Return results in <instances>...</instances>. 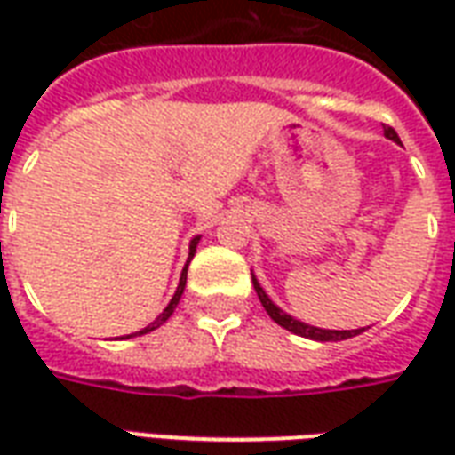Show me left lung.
<instances>
[{"mask_svg": "<svg viewBox=\"0 0 455 455\" xmlns=\"http://www.w3.org/2000/svg\"><path fill=\"white\" fill-rule=\"evenodd\" d=\"M385 136L390 140H395V143H400V136H397V131L392 129V126H385ZM253 287H256L258 292V299H260V305L266 307V312L270 315V319L275 322V324H280L283 329H287V331H292V334L297 336H305V339H312V341H343V339H351V336H358L361 331H365V329H351V331H336V329H319V326H309L305 324V322H299V319H295V316H290L287 312H283L280 307L270 299V297L266 295V290L260 287V283H258V277L253 275Z\"/></svg>", "mask_w": 455, "mask_h": 455, "instance_id": "1", "label": "left lung"}]
</instances>
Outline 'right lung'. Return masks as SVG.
Listing matches in <instances>:
<instances>
[{
  "instance_id": "add662e5",
  "label": "right lung",
  "mask_w": 455,
  "mask_h": 455,
  "mask_svg": "<svg viewBox=\"0 0 455 455\" xmlns=\"http://www.w3.org/2000/svg\"><path fill=\"white\" fill-rule=\"evenodd\" d=\"M199 238L202 236H195L192 241H189V256H188V263H185V267H182V275H180V283H178V290H175V295H172V299L168 302V307L160 312L153 322H150L146 329H140V331H136V334H129L126 339H131V336H140V334H148V331H153V329H158V326H163L165 322L170 319V315L175 312V307H178L180 302V297H182V292H185V283H188V266H189V260H192V256H195V251H197V243H199Z\"/></svg>"
}]
</instances>
